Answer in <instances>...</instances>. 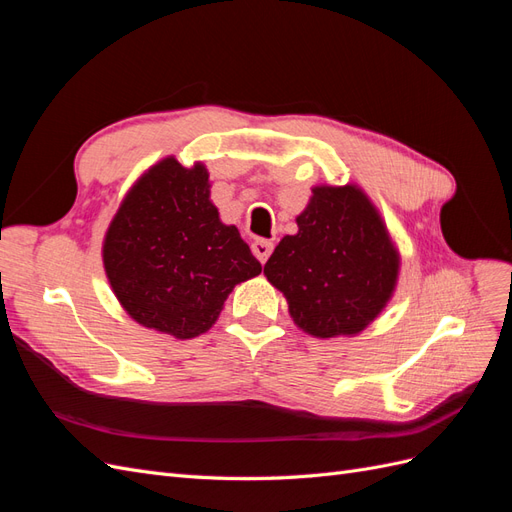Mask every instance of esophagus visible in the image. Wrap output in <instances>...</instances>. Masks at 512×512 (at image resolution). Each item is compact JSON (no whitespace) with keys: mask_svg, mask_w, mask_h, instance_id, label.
<instances>
[{"mask_svg":"<svg viewBox=\"0 0 512 512\" xmlns=\"http://www.w3.org/2000/svg\"><path fill=\"white\" fill-rule=\"evenodd\" d=\"M252 252H254V256L262 262V265H265L267 258H269L271 252H273V243H271V241H265V239H256V241L252 243Z\"/></svg>","mask_w":512,"mask_h":512,"instance_id":"34e87169","label":"esophagus"}]
</instances>
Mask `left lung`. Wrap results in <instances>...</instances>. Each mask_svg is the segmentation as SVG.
Segmentation results:
<instances>
[{"label":"left lung","mask_w":512,"mask_h":512,"mask_svg":"<svg viewBox=\"0 0 512 512\" xmlns=\"http://www.w3.org/2000/svg\"><path fill=\"white\" fill-rule=\"evenodd\" d=\"M265 265L292 322L320 339L354 337L393 299L401 256L378 207L356 183L314 185Z\"/></svg>","instance_id":"left-lung-1"}]
</instances>
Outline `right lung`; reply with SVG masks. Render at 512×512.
<instances>
[{
    "label": "right lung",
    "mask_w": 512,
    "mask_h": 512,
    "mask_svg": "<svg viewBox=\"0 0 512 512\" xmlns=\"http://www.w3.org/2000/svg\"><path fill=\"white\" fill-rule=\"evenodd\" d=\"M102 265L123 312L177 339L209 331L232 288L262 271L211 203L207 166H181L175 156L149 166L123 196Z\"/></svg>",
    "instance_id": "add662e5"
}]
</instances>
